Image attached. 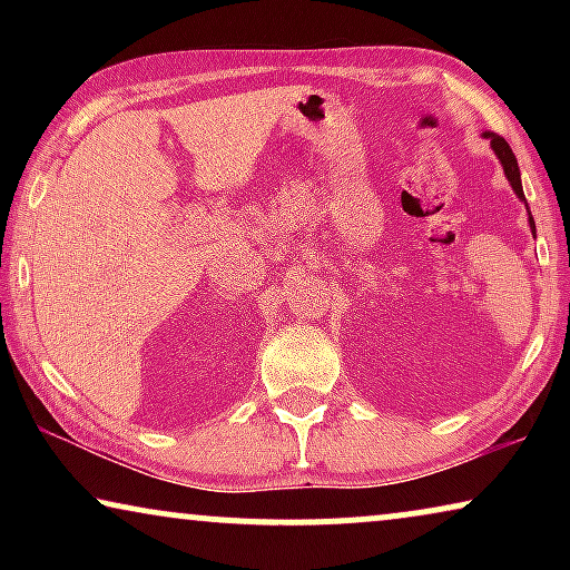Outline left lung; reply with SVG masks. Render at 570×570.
<instances>
[{"label": "left lung", "mask_w": 570, "mask_h": 570, "mask_svg": "<svg viewBox=\"0 0 570 570\" xmlns=\"http://www.w3.org/2000/svg\"><path fill=\"white\" fill-rule=\"evenodd\" d=\"M482 137L490 139V147H493V153L498 155V160H501L503 174H505V178H509L511 189L517 191V197L527 205V199H524V189H521L519 163H517V155L511 153L509 142H505V139H503L501 135H495V131H482ZM527 209H529V207H527ZM529 228H532V233H534V217H532V213H529Z\"/></svg>", "instance_id": "8db88e82"}]
</instances>
